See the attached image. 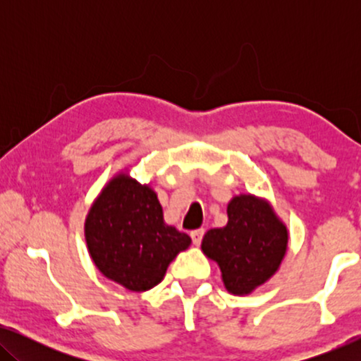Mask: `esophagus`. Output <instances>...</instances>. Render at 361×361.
I'll use <instances>...</instances> for the list:
<instances>
[{"instance_id": "1", "label": "esophagus", "mask_w": 361, "mask_h": 361, "mask_svg": "<svg viewBox=\"0 0 361 361\" xmlns=\"http://www.w3.org/2000/svg\"><path fill=\"white\" fill-rule=\"evenodd\" d=\"M204 235H205L204 228H197V230L192 231L190 236H192V241H194V245L199 246L202 243V238H204Z\"/></svg>"}]
</instances>
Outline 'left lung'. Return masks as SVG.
<instances>
[{"label": "left lung", "mask_w": 361, "mask_h": 361, "mask_svg": "<svg viewBox=\"0 0 361 361\" xmlns=\"http://www.w3.org/2000/svg\"><path fill=\"white\" fill-rule=\"evenodd\" d=\"M286 248V226L268 204L251 195L235 197L226 226L209 230L202 240V250L219 263L231 294H248L266 283L279 268Z\"/></svg>", "instance_id": "left-lung-1"}]
</instances>
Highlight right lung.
<instances>
[{"instance_id":"right-lung-1","label":"right lung","mask_w":361,"mask_h":361,"mask_svg":"<svg viewBox=\"0 0 361 361\" xmlns=\"http://www.w3.org/2000/svg\"><path fill=\"white\" fill-rule=\"evenodd\" d=\"M85 238L97 268L130 290L159 284L190 236L164 224L149 187L118 176L98 197L85 221Z\"/></svg>"}]
</instances>
